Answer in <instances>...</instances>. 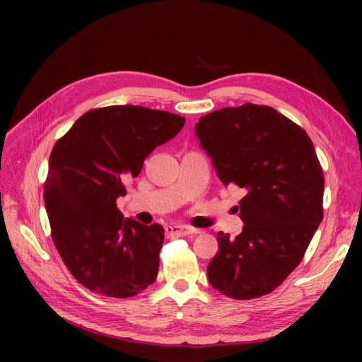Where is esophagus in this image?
Here are the masks:
<instances>
[{"instance_id": "1", "label": "esophagus", "mask_w": 362, "mask_h": 362, "mask_svg": "<svg viewBox=\"0 0 362 362\" xmlns=\"http://www.w3.org/2000/svg\"><path fill=\"white\" fill-rule=\"evenodd\" d=\"M166 234L169 237H181V235H189V234H199V229L185 226V225H169L166 226Z\"/></svg>"}]
</instances>
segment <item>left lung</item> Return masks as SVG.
I'll return each mask as SVG.
<instances>
[{
    "label": "left lung",
    "mask_w": 362,
    "mask_h": 362,
    "mask_svg": "<svg viewBox=\"0 0 362 362\" xmlns=\"http://www.w3.org/2000/svg\"><path fill=\"white\" fill-rule=\"evenodd\" d=\"M194 131L218 180L246 192L238 202L243 231L217 234L206 278L228 298H259L298 267L322 223L325 178L314 145L269 105L222 108Z\"/></svg>",
    "instance_id": "8db88e82"
}]
</instances>
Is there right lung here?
I'll return each mask as SVG.
<instances>
[{
  "label": "right lung",
  "mask_w": 362,
  "mask_h": 362,
  "mask_svg": "<svg viewBox=\"0 0 362 362\" xmlns=\"http://www.w3.org/2000/svg\"><path fill=\"white\" fill-rule=\"evenodd\" d=\"M184 122L169 112L112 105L84 113L54 145L43 199L54 245L86 288L122 299L156 281L164 229L124 218L116 199Z\"/></svg>",
  "instance_id": "right-lung-1"
}]
</instances>
